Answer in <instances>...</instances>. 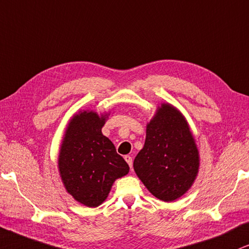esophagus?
I'll list each match as a JSON object with an SVG mask.
<instances>
[{"label":"esophagus","instance_id":"34e87169","mask_svg":"<svg viewBox=\"0 0 249 249\" xmlns=\"http://www.w3.org/2000/svg\"><path fill=\"white\" fill-rule=\"evenodd\" d=\"M124 159H125V161L127 162V164L130 165V168L132 169V164H133V161H132V157L130 155H126V156L124 157Z\"/></svg>","mask_w":249,"mask_h":249}]
</instances>
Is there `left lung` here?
<instances>
[{
    "instance_id": "left-lung-1",
    "label": "left lung",
    "mask_w": 249,
    "mask_h": 249,
    "mask_svg": "<svg viewBox=\"0 0 249 249\" xmlns=\"http://www.w3.org/2000/svg\"><path fill=\"white\" fill-rule=\"evenodd\" d=\"M133 168L148 191L165 202L191 188L199 170V152L184 116L171 105H162L147 125L144 146Z\"/></svg>"
}]
</instances>
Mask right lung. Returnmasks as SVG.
<instances>
[{
    "label": "right lung",
    "instance_id": "obj_1",
    "mask_svg": "<svg viewBox=\"0 0 249 249\" xmlns=\"http://www.w3.org/2000/svg\"><path fill=\"white\" fill-rule=\"evenodd\" d=\"M107 115L94 111L74 115L62 141L58 169L62 181L78 202L97 207L107 199L117 178L128 174V164L102 134Z\"/></svg>",
    "mask_w": 249,
    "mask_h": 249
}]
</instances>
